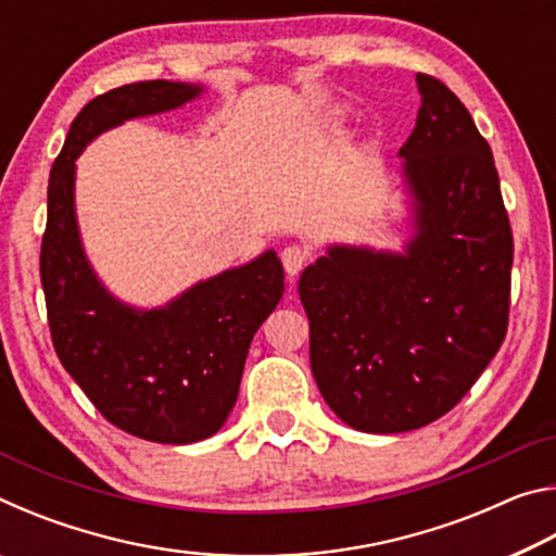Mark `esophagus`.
I'll list each match as a JSON object with an SVG mask.
<instances>
[{
	"label": "esophagus",
	"mask_w": 556,
	"mask_h": 556,
	"mask_svg": "<svg viewBox=\"0 0 556 556\" xmlns=\"http://www.w3.org/2000/svg\"><path fill=\"white\" fill-rule=\"evenodd\" d=\"M306 262H308V250L301 248V244H289V248L281 250V265H285L287 275L291 279L306 267Z\"/></svg>",
	"instance_id": "34e87169"
}]
</instances>
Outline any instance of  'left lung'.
Returning <instances> with one entry per match:
<instances>
[{
    "instance_id": "obj_1",
    "label": "left lung",
    "mask_w": 556,
    "mask_h": 556,
    "mask_svg": "<svg viewBox=\"0 0 556 556\" xmlns=\"http://www.w3.org/2000/svg\"><path fill=\"white\" fill-rule=\"evenodd\" d=\"M400 149L402 248L328 244L301 271L312 372L348 427L400 434L456 407L507 331L513 235L473 117L431 75Z\"/></svg>"
}]
</instances>
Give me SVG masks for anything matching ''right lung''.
Instances as JSON below:
<instances>
[{
  "label": "right lung",
  "instance_id": "add662e5",
  "mask_svg": "<svg viewBox=\"0 0 556 556\" xmlns=\"http://www.w3.org/2000/svg\"><path fill=\"white\" fill-rule=\"evenodd\" d=\"M203 92L199 83L144 80L90 100L51 168L41 244V285L63 368L112 425L176 446L208 439L228 421L252 338L285 294V267L265 250L162 306L122 301L83 244L75 162L102 131L178 110Z\"/></svg>",
  "mask_w": 556,
  "mask_h": 556
}]
</instances>
